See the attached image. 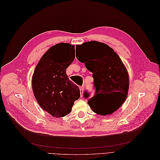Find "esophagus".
<instances>
[{"instance_id":"obj_1","label":"esophagus","mask_w":160,"mask_h":160,"mask_svg":"<svg viewBox=\"0 0 160 160\" xmlns=\"http://www.w3.org/2000/svg\"><path fill=\"white\" fill-rule=\"evenodd\" d=\"M85 88L84 87H80V93H81V97H82L83 96V92H84Z\"/></svg>"}]
</instances>
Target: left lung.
<instances>
[{
  "instance_id": "1",
  "label": "left lung",
  "mask_w": 160,
  "mask_h": 160,
  "mask_svg": "<svg viewBox=\"0 0 160 160\" xmlns=\"http://www.w3.org/2000/svg\"><path fill=\"white\" fill-rule=\"evenodd\" d=\"M87 56L76 57L85 63L87 69L93 73L95 95L90 98L88 104L100 115H111L120 108L128 96L129 75L122 61L108 45L90 41L76 45ZM84 98L89 97L85 91Z\"/></svg>"
}]
</instances>
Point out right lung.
I'll list each match as a JSON object with an SVG mask.
<instances>
[{
    "label": "right lung",
    "instance_id": "1",
    "mask_svg": "<svg viewBox=\"0 0 160 160\" xmlns=\"http://www.w3.org/2000/svg\"><path fill=\"white\" fill-rule=\"evenodd\" d=\"M74 58V45L60 43L45 52L35 68L32 78L34 95L43 110L53 117L68 115L80 98L79 87L66 72Z\"/></svg>",
    "mask_w": 160,
    "mask_h": 160
}]
</instances>
